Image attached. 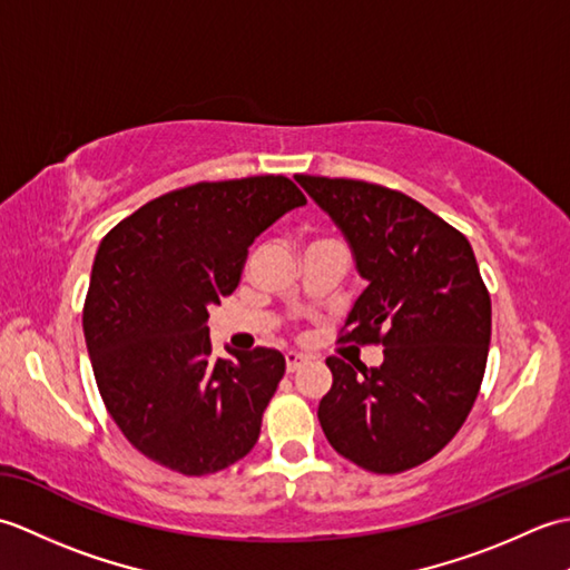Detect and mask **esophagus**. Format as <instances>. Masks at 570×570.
Segmentation results:
<instances>
[{
	"label": "esophagus",
	"mask_w": 570,
	"mask_h": 570,
	"mask_svg": "<svg viewBox=\"0 0 570 570\" xmlns=\"http://www.w3.org/2000/svg\"><path fill=\"white\" fill-rule=\"evenodd\" d=\"M304 365H306V360L301 357V355H294V353H288V355H286V372H288V374L298 372V370L304 367Z\"/></svg>",
	"instance_id": "34e87169"
}]
</instances>
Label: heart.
Masks as SVG:
<instances>
[{
	"instance_id": "1",
	"label": "heart",
	"mask_w": 570,
	"mask_h": 570,
	"mask_svg": "<svg viewBox=\"0 0 570 570\" xmlns=\"http://www.w3.org/2000/svg\"><path fill=\"white\" fill-rule=\"evenodd\" d=\"M318 242H333V239H316V242H311V245H318Z\"/></svg>"
}]
</instances>
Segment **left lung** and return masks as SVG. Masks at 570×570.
Segmentation results:
<instances>
[{
	"label": "left lung",
	"mask_w": 570,
	"mask_h": 570,
	"mask_svg": "<svg viewBox=\"0 0 570 570\" xmlns=\"http://www.w3.org/2000/svg\"><path fill=\"white\" fill-rule=\"evenodd\" d=\"M343 229L367 288L341 343L382 345L380 367L328 357L325 439L380 475L426 463L463 426L488 365L492 306L463 233L404 193L367 180L296 176Z\"/></svg>",
	"instance_id": "8db88e82"
}]
</instances>
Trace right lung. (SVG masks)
I'll use <instances>...</instances> for the list:
<instances>
[{
	"mask_svg": "<svg viewBox=\"0 0 570 570\" xmlns=\"http://www.w3.org/2000/svg\"><path fill=\"white\" fill-rule=\"evenodd\" d=\"M304 203L284 176L203 180L149 200L102 237L85 343L107 411L154 463L200 478L257 443L286 360L269 347L215 360L208 308L237 288L252 242Z\"/></svg>",
	"mask_w": 570,
	"mask_h": 570,
	"instance_id": "add662e5",
	"label": "right lung"
}]
</instances>
